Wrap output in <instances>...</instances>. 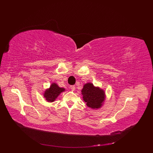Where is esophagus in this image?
Masks as SVG:
<instances>
[{
    "mask_svg": "<svg viewBox=\"0 0 153 153\" xmlns=\"http://www.w3.org/2000/svg\"><path fill=\"white\" fill-rule=\"evenodd\" d=\"M70 89L72 90V91H75V85H71L70 87Z\"/></svg>",
    "mask_w": 153,
    "mask_h": 153,
    "instance_id": "1",
    "label": "esophagus"
}]
</instances>
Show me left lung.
<instances>
[{"label":"left lung","instance_id":"8db88e82","mask_svg":"<svg viewBox=\"0 0 153 153\" xmlns=\"http://www.w3.org/2000/svg\"><path fill=\"white\" fill-rule=\"evenodd\" d=\"M82 94L87 106L93 109L101 107L105 100V91L100 87H94L92 83H87L84 85Z\"/></svg>","mask_w":153,"mask_h":153}]
</instances>
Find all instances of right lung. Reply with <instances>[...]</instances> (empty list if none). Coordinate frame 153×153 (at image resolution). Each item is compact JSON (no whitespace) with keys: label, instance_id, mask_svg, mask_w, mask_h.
<instances>
[{"label":"right lung","instance_id":"add662e5","mask_svg":"<svg viewBox=\"0 0 153 153\" xmlns=\"http://www.w3.org/2000/svg\"><path fill=\"white\" fill-rule=\"evenodd\" d=\"M64 91H65V89L59 87L57 84L53 83L50 85L49 89L45 91L44 98L48 102H53L57 99L59 95Z\"/></svg>","mask_w":153,"mask_h":153}]
</instances>
